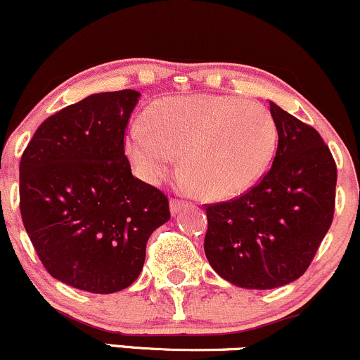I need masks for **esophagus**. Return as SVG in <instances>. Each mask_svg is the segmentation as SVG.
<instances>
[{
	"label": "esophagus",
	"mask_w": 360,
	"mask_h": 360,
	"mask_svg": "<svg viewBox=\"0 0 360 360\" xmlns=\"http://www.w3.org/2000/svg\"><path fill=\"white\" fill-rule=\"evenodd\" d=\"M185 207V202H181L179 199H173L169 200V212H172V216H176L179 212L184 210Z\"/></svg>",
	"instance_id": "obj_1"
}]
</instances>
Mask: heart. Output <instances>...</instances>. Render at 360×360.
<instances>
[{"instance_id":"b5f03b06","label":"heart","mask_w":360,"mask_h":360,"mask_svg":"<svg viewBox=\"0 0 360 360\" xmlns=\"http://www.w3.org/2000/svg\"><path fill=\"white\" fill-rule=\"evenodd\" d=\"M146 124L130 127L125 153L135 173L161 184L180 154L184 180L211 200H225L256 185L278 144L273 115L235 96H180L154 103Z\"/></svg>"}]
</instances>
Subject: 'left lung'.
Here are the masks:
<instances>
[{"label": "left lung", "mask_w": 360, "mask_h": 360, "mask_svg": "<svg viewBox=\"0 0 360 360\" xmlns=\"http://www.w3.org/2000/svg\"><path fill=\"white\" fill-rule=\"evenodd\" d=\"M278 129L271 169L256 187L206 207L204 252L231 285L269 290L305 273L330 230L336 165L318 130L269 101Z\"/></svg>", "instance_id": "8db88e82"}]
</instances>
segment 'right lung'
<instances>
[{"mask_svg":"<svg viewBox=\"0 0 360 360\" xmlns=\"http://www.w3.org/2000/svg\"><path fill=\"white\" fill-rule=\"evenodd\" d=\"M141 92L91 94L41 123L20 160L22 221L48 273L115 293L142 271L146 243L169 219L168 199L135 179L123 149Z\"/></svg>","mask_w":360,"mask_h":360,"instance_id":"right-lung-1","label":"right lung"}]
</instances>
